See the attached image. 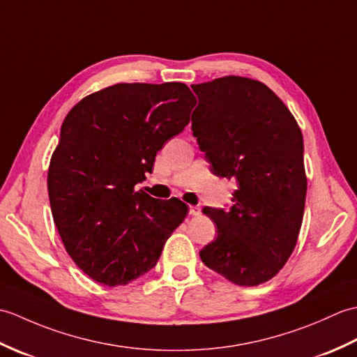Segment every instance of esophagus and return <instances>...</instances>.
Instances as JSON below:
<instances>
[{"label":"esophagus","mask_w":357,"mask_h":357,"mask_svg":"<svg viewBox=\"0 0 357 357\" xmlns=\"http://www.w3.org/2000/svg\"><path fill=\"white\" fill-rule=\"evenodd\" d=\"M188 215H190V216H198V215H201V207H198V206H190V207H188Z\"/></svg>","instance_id":"obj_1"}]
</instances>
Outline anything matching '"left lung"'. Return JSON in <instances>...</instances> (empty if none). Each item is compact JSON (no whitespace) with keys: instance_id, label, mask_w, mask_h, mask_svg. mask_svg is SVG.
I'll use <instances>...</instances> for the list:
<instances>
[{"instance_id":"8db88e82","label":"left lung","mask_w":357,"mask_h":357,"mask_svg":"<svg viewBox=\"0 0 357 357\" xmlns=\"http://www.w3.org/2000/svg\"><path fill=\"white\" fill-rule=\"evenodd\" d=\"M193 136L211 172L236 181L231 206L204 208L218 229L199 256L233 284L267 282L293 253L304 216V139L285 104L259 81L193 84Z\"/></svg>"}]
</instances>
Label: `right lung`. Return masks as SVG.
<instances>
[{"instance_id":"add662e5","label":"right lung","mask_w":357,"mask_h":357,"mask_svg":"<svg viewBox=\"0 0 357 357\" xmlns=\"http://www.w3.org/2000/svg\"><path fill=\"white\" fill-rule=\"evenodd\" d=\"M196 100L183 82L115 84L66 116L47 174L53 221L87 276L124 285L155 267L187 206L136 185L158 150L185 128Z\"/></svg>"}]
</instances>
